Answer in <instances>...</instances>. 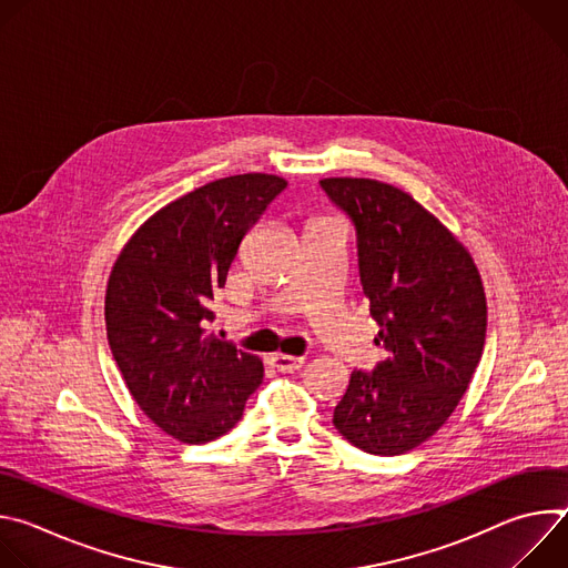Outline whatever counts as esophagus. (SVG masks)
I'll list each match as a JSON object with an SVG mask.
<instances>
[{"label": "esophagus", "instance_id": "esophagus-1", "mask_svg": "<svg viewBox=\"0 0 568 568\" xmlns=\"http://www.w3.org/2000/svg\"><path fill=\"white\" fill-rule=\"evenodd\" d=\"M303 364H305V359H303V357L283 355V353L272 355V366H274L276 371H281V373H294V371H298Z\"/></svg>", "mask_w": 568, "mask_h": 568}]
</instances>
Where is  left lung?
Here are the masks:
<instances>
[{
  "label": "left lung",
  "instance_id": "8db88e82",
  "mask_svg": "<svg viewBox=\"0 0 568 568\" xmlns=\"http://www.w3.org/2000/svg\"><path fill=\"white\" fill-rule=\"evenodd\" d=\"M321 189L355 224L359 278L384 348L373 373H351L333 423L368 454H407L447 423L480 362V274L409 193L364 178H328Z\"/></svg>",
  "mask_w": 568,
  "mask_h": 568
}]
</instances>
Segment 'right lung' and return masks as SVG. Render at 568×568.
Instances as JSON below:
<instances>
[{"label":"right lung","instance_id":"1","mask_svg":"<svg viewBox=\"0 0 568 568\" xmlns=\"http://www.w3.org/2000/svg\"><path fill=\"white\" fill-rule=\"evenodd\" d=\"M285 186L265 173L209 182L150 215L112 267L105 326L116 366L141 412L186 445L233 429L263 382V362L204 323L242 237Z\"/></svg>","mask_w":568,"mask_h":568}]
</instances>
